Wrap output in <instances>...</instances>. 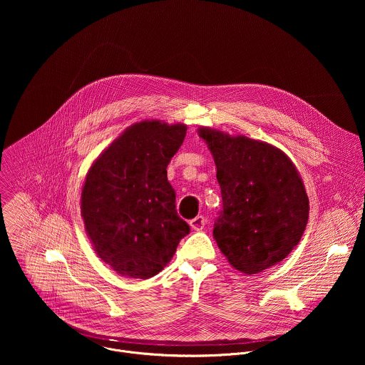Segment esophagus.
<instances>
[{"label":"esophagus","mask_w":365,"mask_h":365,"mask_svg":"<svg viewBox=\"0 0 365 365\" xmlns=\"http://www.w3.org/2000/svg\"><path fill=\"white\" fill-rule=\"evenodd\" d=\"M205 223H207V219H205V216H197V217H194L192 220H190V226H191V229L192 230H202L204 229V226H205Z\"/></svg>","instance_id":"34e87169"}]
</instances>
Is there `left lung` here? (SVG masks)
<instances>
[{
	"label": "left lung",
	"instance_id": "left-lung-1",
	"mask_svg": "<svg viewBox=\"0 0 365 365\" xmlns=\"http://www.w3.org/2000/svg\"><path fill=\"white\" fill-rule=\"evenodd\" d=\"M198 135L213 156L222 191L223 210L213 226L222 255L246 275L287 259L309 219V198L292 160L245 135L207 126Z\"/></svg>",
	"mask_w": 365,
	"mask_h": 365
}]
</instances>
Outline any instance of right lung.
Masks as SVG:
<instances>
[{"label":"right lung","mask_w":365,"mask_h":365,"mask_svg":"<svg viewBox=\"0 0 365 365\" xmlns=\"http://www.w3.org/2000/svg\"><path fill=\"white\" fill-rule=\"evenodd\" d=\"M185 133L184 123L136 122L87 173L81 191L87 236L97 256L122 277L156 275L190 233L167 180V165Z\"/></svg>","instance_id":"obj_1"}]
</instances>
